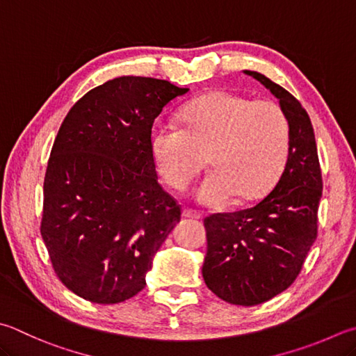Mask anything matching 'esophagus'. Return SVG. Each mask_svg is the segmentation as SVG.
<instances>
[{"label":"esophagus","mask_w":356,"mask_h":356,"mask_svg":"<svg viewBox=\"0 0 356 356\" xmlns=\"http://www.w3.org/2000/svg\"><path fill=\"white\" fill-rule=\"evenodd\" d=\"M181 216H183L184 218H195V220L201 218V213L200 212L192 211V209H189V207H184L183 212H181Z\"/></svg>","instance_id":"34e87169"}]
</instances>
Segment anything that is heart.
Instances as JSON below:
<instances>
[{
    "label": "heart",
    "instance_id": "obj_1",
    "mask_svg": "<svg viewBox=\"0 0 356 356\" xmlns=\"http://www.w3.org/2000/svg\"><path fill=\"white\" fill-rule=\"evenodd\" d=\"M183 127L156 122L150 150L156 169L173 189H183L204 164L212 170L201 181L197 200L218 207L232 197H265L282 175L290 153V122L271 100H252L213 91L181 113Z\"/></svg>",
    "mask_w": 356,
    "mask_h": 356
}]
</instances>
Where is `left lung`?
Here are the masks:
<instances>
[{
	"label": "left lung",
	"mask_w": 356,
	"mask_h": 356,
	"mask_svg": "<svg viewBox=\"0 0 356 356\" xmlns=\"http://www.w3.org/2000/svg\"><path fill=\"white\" fill-rule=\"evenodd\" d=\"M243 72L279 99L290 122V153L282 177L260 203L204 218L207 252L201 273L220 299L251 307L285 291L302 270L318 236L323 175L304 106L264 74Z\"/></svg>",
	"instance_id": "8db88e82"
}]
</instances>
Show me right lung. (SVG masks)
<instances>
[{"instance_id": "add662e5", "label": "right lung", "mask_w": 356, "mask_h": 356, "mask_svg": "<svg viewBox=\"0 0 356 356\" xmlns=\"http://www.w3.org/2000/svg\"><path fill=\"white\" fill-rule=\"evenodd\" d=\"M187 91L167 80L118 77L79 99L60 127L40 232L57 277L90 302H124L143 290L181 218L158 183L149 138L164 106Z\"/></svg>"}]
</instances>
